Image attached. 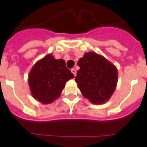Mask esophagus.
I'll return each instance as SVG.
<instances>
[{"instance_id": "obj_1", "label": "esophagus", "mask_w": 147, "mask_h": 147, "mask_svg": "<svg viewBox=\"0 0 147 147\" xmlns=\"http://www.w3.org/2000/svg\"><path fill=\"white\" fill-rule=\"evenodd\" d=\"M71 72L73 73V74L74 75V76H76V71L74 69V68H72V69H71Z\"/></svg>"}]
</instances>
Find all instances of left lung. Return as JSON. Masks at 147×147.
<instances>
[{
  "label": "left lung",
  "instance_id": "8db88e82",
  "mask_svg": "<svg viewBox=\"0 0 147 147\" xmlns=\"http://www.w3.org/2000/svg\"><path fill=\"white\" fill-rule=\"evenodd\" d=\"M77 65L80 68L75 81L83 96L96 105L107 102L117 85L116 67L95 52L85 53Z\"/></svg>",
  "mask_w": 147,
  "mask_h": 147
}]
</instances>
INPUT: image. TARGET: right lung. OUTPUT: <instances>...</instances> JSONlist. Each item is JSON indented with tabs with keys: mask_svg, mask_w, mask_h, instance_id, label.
Listing matches in <instances>:
<instances>
[{
	"mask_svg": "<svg viewBox=\"0 0 147 147\" xmlns=\"http://www.w3.org/2000/svg\"><path fill=\"white\" fill-rule=\"evenodd\" d=\"M74 77L64 59H56L50 54L34 65L28 82L33 98L48 105L60 96L65 83Z\"/></svg>",
	"mask_w": 147,
	"mask_h": 147,
	"instance_id": "right-lung-1",
	"label": "right lung"
}]
</instances>
